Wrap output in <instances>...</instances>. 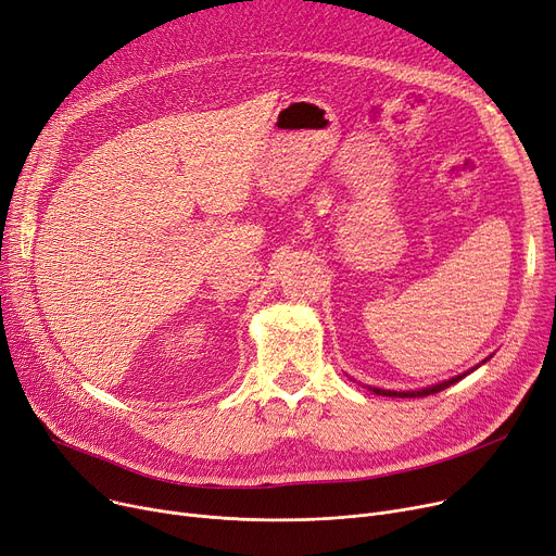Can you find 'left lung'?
<instances>
[{"instance_id":"left-lung-1","label":"left lung","mask_w":556,"mask_h":556,"mask_svg":"<svg viewBox=\"0 0 556 556\" xmlns=\"http://www.w3.org/2000/svg\"><path fill=\"white\" fill-rule=\"evenodd\" d=\"M466 376V374H464ZM464 376H457V378H453V380H445V382H441V384H434V387H428V389H420V391H387V389H374L378 395H395V399H422V395H430V393H439V391H443L445 387H451V384H455V382H459Z\"/></svg>"}]
</instances>
